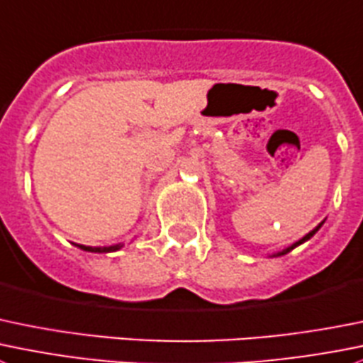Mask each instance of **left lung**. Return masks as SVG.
<instances>
[{"instance_id":"1","label":"left lung","mask_w":363,"mask_h":363,"mask_svg":"<svg viewBox=\"0 0 363 363\" xmlns=\"http://www.w3.org/2000/svg\"><path fill=\"white\" fill-rule=\"evenodd\" d=\"M321 225H323V221H321V223H319V225H318V227H315V228H314V230H312V232H308V234H307V235H303V238H301V239H300V241H296V242H294V245L287 246V248H286V250H282V252L275 253V255H273V257H279V255H286V253H289V252H291V250H294V248H296V246H300V245H301V242L308 241V239H311V238H312V235H314V234H315V232H318V230H319V228H321Z\"/></svg>"}]
</instances>
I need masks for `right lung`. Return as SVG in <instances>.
Instances as JSON below:
<instances>
[{
  "instance_id": "add662e5",
  "label": "right lung",
  "mask_w": 363,
  "mask_h": 363,
  "mask_svg": "<svg viewBox=\"0 0 363 363\" xmlns=\"http://www.w3.org/2000/svg\"><path fill=\"white\" fill-rule=\"evenodd\" d=\"M81 250H84V252H96V253H108V252H117V250H121L124 245H113V246H84V245H77Z\"/></svg>"
}]
</instances>
